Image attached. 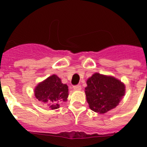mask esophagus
I'll return each instance as SVG.
<instances>
[{
  "instance_id": "esophagus-1",
  "label": "esophagus",
  "mask_w": 147,
  "mask_h": 147,
  "mask_svg": "<svg viewBox=\"0 0 147 147\" xmlns=\"http://www.w3.org/2000/svg\"><path fill=\"white\" fill-rule=\"evenodd\" d=\"M81 89H82V87H81V85H75V86H74V90H80Z\"/></svg>"
}]
</instances>
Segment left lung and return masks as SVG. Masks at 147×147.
<instances>
[{
    "instance_id": "8db88e82",
    "label": "left lung",
    "mask_w": 147,
    "mask_h": 147,
    "mask_svg": "<svg viewBox=\"0 0 147 147\" xmlns=\"http://www.w3.org/2000/svg\"><path fill=\"white\" fill-rule=\"evenodd\" d=\"M85 92L90 110L103 114L115 108L125 93V85L113 76L96 73L87 80Z\"/></svg>"
}]
</instances>
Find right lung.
Segmentation results:
<instances>
[{
  "label": "right lung",
  "instance_id": "right-lung-1",
  "mask_svg": "<svg viewBox=\"0 0 147 147\" xmlns=\"http://www.w3.org/2000/svg\"><path fill=\"white\" fill-rule=\"evenodd\" d=\"M35 97L47 105L51 110L59 107L62 102H66L68 96V87L62 84L57 75L49 76L42 82L39 83L34 89Z\"/></svg>",
  "mask_w": 147,
  "mask_h": 147
}]
</instances>
